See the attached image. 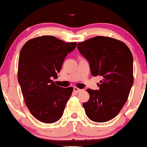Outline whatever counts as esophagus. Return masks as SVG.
I'll use <instances>...</instances> for the list:
<instances>
[{"instance_id":"obj_1","label":"esophagus","mask_w":147,"mask_h":147,"mask_svg":"<svg viewBox=\"0 0 147 147\" xmlns=\"http://www.w3.org/2000/svg\"><path fill=\"white\" fill-rule=\"evenodd\" d=\"M74 91L76 93H80L82 91V89H80V88H76V87H74Z\"/></svg>"}]
</instances>
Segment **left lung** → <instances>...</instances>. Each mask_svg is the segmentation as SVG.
<instances>
[{
  "label": "left lung",
  "instance_id": "obj_1",
  "mask_svg": "<svg viewBox=\"0 0 147 147\" xmlns=\"http://www.w3.org/2000/svg\"><path fill=\"white\" fill-rule=\"evenodd\" d=\"M77 48L89 63L92 75L102 77L98 90L86 89L90 98L82 106L92 121L107 122L122 110L133 86L131 53L122 41L103 36L79 43Z\"/></svg>",
  "mask_w": 147,
  "mask_h": 147
}]
</instances>
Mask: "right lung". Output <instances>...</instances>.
<instances>
[{
    "label": "right lung",
    "instance_id": "right-lung-1",
    "mask_svg": "<svg viewBox=\"0 0 147 147\" xmlns=\"http://www.w3.org/2000/svg\"><path fill=\"white\" fill-rule=\"evenodd\" d=\"M76 47V43L42 36L28 41L20 51L18 80L26 106L40 122L53 123L62 116L74 88L56 86L52 79Z\"/></svg>",
    "mask_w": 147,
    "mask_h": 147
}]
</instances>
